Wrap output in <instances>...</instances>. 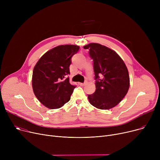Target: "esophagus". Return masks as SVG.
<instances>
[{
	"label": "esophagus",
	"mask_w": 160,
	"mask_h": 160,
	"mask_svg": "<svg viewBox=\"0 0 160 160\" xmlns=\"http://www.w3.org/2000/svg\"><path fill=\"white\" fill-rule=\"evenodd\" d=\"M79 84H80V86H85V85L86 84V82H84V83H79Z\"/></svg>",
	"instance_id": "1"
}]
</instances>
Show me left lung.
Instances as JSON below:
<instances>
[{
  "instance_id": "left-lung-1",
  "label": "left lung",
  "mask_w": 160,
  "mask_h": 160,
  "mask_svg": "<svg viewBox=\"0 0 160 160\" xmlns=\"http://www.w3.org/2000/svg\"><path fill=\"white\" fill-rule=\"evenodd\" d=\"M83 48L89 50L96 80V90L88 95L89 101L98 109L110 110L128 93L130 77L127 67L114 50L106 46L92 43Z\"/></svg>"
}]
</instances>
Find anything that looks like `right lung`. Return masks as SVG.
I'll return each mask as SVG.
<instances>
[{"label":"right lung","instance_id":"right-lung-1","mask_svg":"<svg viewBox=\"0 0 160 160\" xmlns=\"http://www.w3.org/2000/svg\"><path fill=\"white\" fill-rule=\"evenodd\" d=\"M79 46L56 47L41 57L32 74V88L39 101L49 109H58L68 102L75 86L69 83L72 56Z\"/></svg>","mask_w":160,"mask_h":160}]
</instances>
